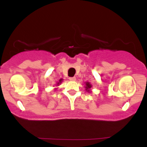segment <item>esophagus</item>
Instances as JSON below:
<instances>
[{
	"label": "esophagus",
	"instance_id": "esophagus-1",
	"mask_svg": "<svg viewBox=\"0 0 147 147\" xmlns=\"http://www.w3.org/2000/svg\"><path fill=\"white\" fill-rule=\"evenodd\" d=\"M69 79H70V81H75V80H76V77H69Z\"/></svg>",
	"mask_w": 147,
	"mask_h": 147
}]
</instances>
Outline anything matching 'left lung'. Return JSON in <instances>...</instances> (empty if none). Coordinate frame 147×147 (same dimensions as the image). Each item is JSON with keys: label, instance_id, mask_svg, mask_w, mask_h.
Instances as JSON below:
<instances>
[{"label": "left lung", "instance_id": "1", "mask_svg": "<svg viewBox=\"0 0 147 147\" xmlns=\"http://www.w3.org/2000/svg\"><path fill=\"white\" fill-rule=\"evenodd\" d=\"M91 87H92V85L89 83V82H86V90L87 91V92H90V88Z\"/></svg>", "mask_w": 147, "mask_h": 147}]
</instances>
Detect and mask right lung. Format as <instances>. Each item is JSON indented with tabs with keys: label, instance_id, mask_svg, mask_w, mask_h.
Wrapping results in <instances>:
<instances>
[{
	"label": "right lung",
	"instance_id": "1",
	"mask_svg": "<svg viewBox=\"0 0 147 147\" xmlns=\"http://www.w3.org/2000/svg\"><path fill=\"white\" fill-rule=\"evenodd\" d=\"M63 82V79H60V80H59V82H57L56 85H57V86H59L60 84H61V82Z\"/></svg>",
	"mask_w": 147,
	"mask_h": 147
}]
</instances>
